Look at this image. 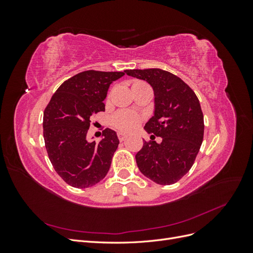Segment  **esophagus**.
<instances>
[{
    "label": "esophagus",
    "instance_id": "esophagus-1",
    "mask_svg": "<svg viewBox=\"0 0 253 253\" xmlns=\"http://www.w3.org/2000/svg\"><path fill=\"white\" fill-rule=\"evenodd\" d=\"M117 135H118V138H119V140H120V141H124V140H126V136L125 134H122V133H118Z\"/></svg>",
    "mask_w": 253,
    "mask_h": 253
}]
</instances>
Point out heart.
I'll list each match as a JSON object with an SVG mask.
<instances>
[{
    "instance_id": "b5f03b06",
    "label": "heart",
    "mask_w": 253,
    "mask_h": 253,
    "mask_svg": "<svg viewBox=\"0 0 253 253\" xmlns=\"http://www.w3.org/2000/svg\"><path fill=\"white\" fill-rule=\"evenodd\" d=\"M142 85H147L143 81L136 80L132 84V89L139 87ZM142 122V117L139 114L134 113V112H128V111H120L117 112L116 114L113 115V117L111 119V124L112 126L117 128L118 131L122 133H133L136 131L137 127L140 126Z\"/></svg>"
}]
</instances>
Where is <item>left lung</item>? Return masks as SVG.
<instances>
[{
  "mask_svg": "<svg viewBox=\"0 0 253 253\" xmlns=\"http://www.w3.org/2000/svg\"><path fill=\"white\" fill-rule=\"evenodd\" d=\"M126 75L147 81L155 96V111L144 126L152 141L143 140L135 158L140 172L159 185L177 182L192 168L204 139L200 100L187 83L160 68L127 70ZM162 136L157 144L155 136Z\"/></svg>",
  "mask_w": 253,
  "mask_h": 253,
  "instance_id": "8db88e82",
  "label": "left lung"
}]
</instances>
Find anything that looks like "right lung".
Returning a JSON list of instances; mask_svg holds the SVG:
<instances>
[{
	"mask_svg": "<svg viewBox=\"0 0 253 253\" xmlns=\"http://www.w3.org/2000/svg\"><path fill=\"white\" fill-rule=\"evenodd\" d=\"M125 72L85 71L64 81L43 114V136L53 169L68 185L84 189L108 174L119 139L111 128L99 141H87L89 118L105 111L111 83Z\"/></svg>",
	"mask_w": 253,
	"mask_h": 253,
	"instance_id": "add662e5",
	"label": "right lung"
}]
</instances>
